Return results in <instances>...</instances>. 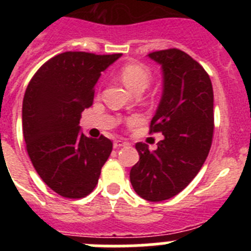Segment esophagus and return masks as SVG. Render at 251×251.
<instances>
[{
  "label": "esophagus",
  "mask_w": 251,
  "mask_h": 251,
  "mask_svg": "<svg viewBox=\"0 0 251 251\" xmlns=\"http://www.w3.org/2000/svg\"><path fill=\"white\" fill-rule=\"evenodd\" d=\"M127 145H128L127 142L115 141L114 143H113V147H114V148H121V147H124V146H127Z\"/></svg>",
  "instance_id": "1"
}]
</instances>
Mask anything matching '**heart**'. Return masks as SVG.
I'll list each match as a JSON object with an SVG mask.
<instances>
[{
    "instance_id": "1",
    "label": "heart",
    "mask_w": 251,
    "mask_h": 251,
    "mask_svg": "<svg viewBox=\"0 0 251 251\" xmlns=\"http://www.w3.org/2000/svg\"><path fill=\"white\" fill-rule=\"evenodd\" d=\"M119 76L128 89L133 93L137 90H145L151 81L150 69L139 63H129L122 66L119 70Z\"/></svg>"
}]
</instances>
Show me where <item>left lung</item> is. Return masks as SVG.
I'll return each mask as SVG.
<instances>
[{"label": "left lung", "mask_w": 251, "mask_h": 251, "mask_svg": "<svg viewBox=\"0 0 251 251\" xmlns=\"http://www.w3.org/2000/svg\"><path fill=\"white\" fill-rule=\"evenodd\" d=\"M148 56L161 65L163 92L151 121V133L165 138L150 151L137 143L139 161L130 170V183L147 201L168 200L182 191L202 167L214 133V90L205 69L178 49Z\"/></svg>", "instance_id": "left-lung-1"}]
</instances>
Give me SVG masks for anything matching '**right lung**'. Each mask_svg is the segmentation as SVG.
I'll use <instances>...</instances> for the list:
<instances>
[{
	"instance_id": "1",
	"label": "right lung",
	"mask_w": 251,
	"mask_h": 251,
	"mask_svg": "<svg viewBox=\"0 0 251 251\" xmlns=\"http://www.w3.org/2000/svg\"><path fill=\"white\" fill-rule=\"evenodd\" d=\"M122 54L66 51L51 57L32 76L22 103V132L35 170L66 199H81L98 183L112 152L106 137H86L81 113L92 106L94 86Z\"/></svg>"
}]
</instances>
